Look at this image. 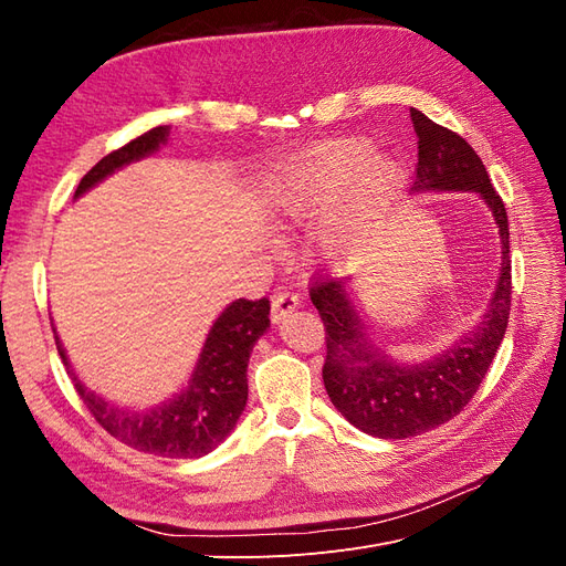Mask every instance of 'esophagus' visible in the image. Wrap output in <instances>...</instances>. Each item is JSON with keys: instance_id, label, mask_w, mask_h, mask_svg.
Returning a JSON list of instances; mask_svg holds the SVG:
<instances>
[{"instance_id": "obj_1", "label": "esophagus", "mask_w": 566, "mask_h": 566, "mask_svg": "<svg viewBox=\"0 0 566 566\" xmlns=\"http://www.w3.org/2000/svg\"><path fill=\"white\" fill-rule=\"evenodd\" d=\"M297 306H300V297L295 293H287V290H283V293L273 295V300H271V321L281 323L287 314H293Z\"/></svg>"}]
</instances>
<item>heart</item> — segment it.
I'll return each mask as SVG.
<instances>
[{"label":"heart","instance_id":"b5f03b06","mask_svg":"<svg viewBox=\"0 0 566 566\" xmlns=\"http://www.w3.org/2000/svg\"><path fill=\"white\" fill-rule=\"evenodd\" d=\"M399 181V167L375 156L366 136L321 142L279 163L262 181L266 212L283 227H306L352 193L347 208L325 221L314 238L321 262H339L354 250L356 217L366 202L389 193Z\"/></svg>","mask_w":566,"mask_h":566}]
</instances>
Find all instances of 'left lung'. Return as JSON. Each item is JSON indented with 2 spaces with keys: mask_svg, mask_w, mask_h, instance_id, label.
Masks as SVG:
<instances>
[{
  "mask_svg": "<svg viewBox=\"0 0 566 566\" xmlns=\"http://www.w3.org/2000/svg\"><path fill=\"white\" fill-rule=\"evenodd\" d=\"M418 134L413 193H474L501 235V273L486 312L472 331L427 361L401 364L370 339V325L354 302L352 279L323 281L312 302L325 325L323 385L333 406L358 430L378 439H408L455 418L470 403L505 337L510 318L507 212L484 163L455 132L410 108Z\"/></svg>",
  "mask_w": 566,
  "mask_h": 566,
  "instance_id": "left-lung-1",
  "label": "left lung"
}]
</instances>
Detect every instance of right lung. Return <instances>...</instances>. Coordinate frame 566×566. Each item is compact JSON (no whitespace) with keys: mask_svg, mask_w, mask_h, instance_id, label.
<instances>
[{"mask_svg":"<svg viewBox=\"0 0 566 566\" xmlns=\"http://www.w3.org/2000/svg\"><path fill=\"white\" fill-rule=\"evenodd\" d=\"M169 129L156 127L142 136H136L127 146L117 148L104 160H98L87 175L82 177L75 200L84 196L132 163H139L167 144ZM271 304L266 297L250 302L235 300L224 312L217 316L212 328L202 342L196 368L191 370L188 382L158 406L150 408H127L108 401L94 389L84 385L71 358L63 347V342L54 328L56 347L63 358V366L71 375V380L87 403L90 413L104 427L111 437L119 439L127 447L163 455V458H200L214 451L224 441L233 427L241 420L248 403V364L250 354L266 328ZM54 325V323H51Z\"/></svg>","mask_w":566,"mask_h":566,"instance_id":"add662e5","label":"right lung"}]
</instances>
